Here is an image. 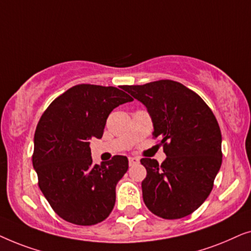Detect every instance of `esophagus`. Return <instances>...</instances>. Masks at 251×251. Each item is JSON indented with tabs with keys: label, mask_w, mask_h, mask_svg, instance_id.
I'll use <instances>...</instances> for the list:
<instances>
[{
	"label": "esophagus",
	"mask_w": 251,
	"mask_h": 251,
	"mask_svg": "<svg viewBox=\"0 0 251 251\" xmlns=\"http://www.w3.org/2000/svg\"><path fill=\"white\" fill-rule=\"evenodd\" d=\"M139 163V159L136 156H130L129 157V166H135V164Z\"/></svg>",
	"instance_id": "obj_1"
}]
</instances>
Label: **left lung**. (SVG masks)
Returning <instances> with one entry per match:
<instances>
[{"label":"left lung","instance_id":"obj_1","mask_svg":"<svg viewBox=\"0 0 251 251\" xmlns=\"http://www.w3.org/2000/svg\"><path fill=\"white\" fill-rule=\"evenodd\" d=\"M147 107L153 138H160L166 160L144 157L147 175L143 199L154 215L178 219L194 212L209 197L222 166V133L210 107L179 82L160 80L123 85Z\"/></svg>","mask_w":251,"mask_h":251}]
</instances>
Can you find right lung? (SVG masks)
<instances>
[{"instance_id":"right-lung-1","label":"right lung","mask_w":251,"mask_h":251,"mask_svg":"<svg viewBox=\"0 0 251 251\" xmlns=\"http://www.w3.org/2000/svg\"><path fill=\"white\" fill-rule=\"evenodd\" d=\"M133 99L115 87L77 84L57 97L34 135L33 167L53 211L75 225L98 224L115 204V186L128 159L115 155L92 163L89 140L101 138L109 113Z\"/></svg>"}]
</instances>
